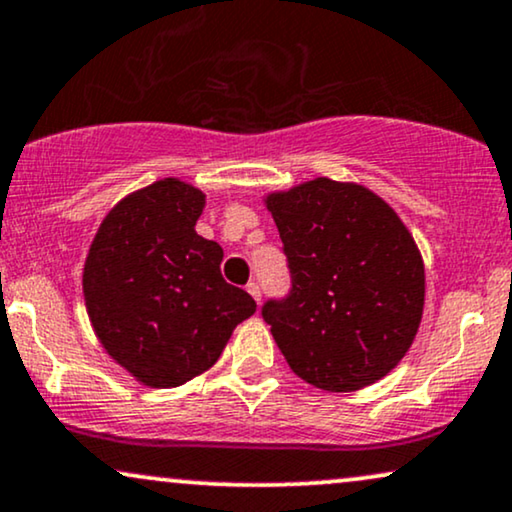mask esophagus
Here are the masks:
<instances>
[{"label": "esophagus", "mask_w": 512, "mask_h": 512, "mask_svg": "<svg viewBox=\"0 0 512 512\" xmlns=\"http://www.w3.org/2000/svg\"><path fill=\"white\" fill-rule=\"evenodd\" d=\"M245 290H248V293H250L252 297H255V302L260 304V300H262V293H260V283H257V281H250L248 286H245Z\"/></svg>", "instance_id": "1"}]
</instances>
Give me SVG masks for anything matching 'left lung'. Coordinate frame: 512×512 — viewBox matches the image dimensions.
Instances as JSON below:
<instances>
[{"mask_svg": "<svg viewBox=\"0 0 512 512\" xmlns=\"http://www.w3.org/2000/svg\"><path fill=\"white\" fill-rule=\"evenodd\" d=\"M267 208L290 271L286 297L262 319L288 366L328 392L380 380L409 352L425 302L420 252L383 198L319 177Z\"/></svg>", "mask_w": 512, "mask_h": 512, "instance_id": "left-lung-1", "label": "left lung"}]
</instances>
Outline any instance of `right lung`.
Here are the masks:
<instances>
[{
    "label": "right lung",
    "mask_w": 512,
    "mask_h": 512,
    "mask_svg": "<svg viewBox=\"0 0 512 512\" xmlns=\"http://www.w3.org/2000/svg\"><path fill=\"white\" fill-rule=\"evenodd\" d=\"M205 196L179 179L108 212L84 264L89 319L106 352L151 387H177L215 364L257 304L224 281L219 243L196 234Z\"/></svg>",
    "instance_id": "add662e5"
}]
</instances>
